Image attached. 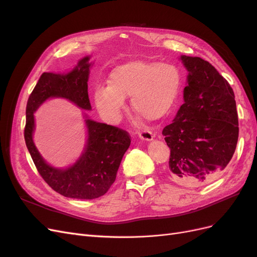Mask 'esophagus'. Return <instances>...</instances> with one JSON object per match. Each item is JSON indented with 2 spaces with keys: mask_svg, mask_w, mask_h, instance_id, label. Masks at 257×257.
Here are the masks:
<instances>
[{
  "mask_svg": "<svg viewBox=\"0 0 257 257\" xmlns=\"http://www.w3.org/2000/svg\"><path fill=\"white\" fill-rule=\"evenodd\" d=\"M138 136H139V138L143 139V141H147V142L152 141L153 137H154L153 133H152L151 131H149V130H144L142 132H139Z\"/></svg>",
  "mask_w": 257,
  "mask_h": 257,
  "instance_id": "1",
  "label": "esophagus"
}]
</instances>
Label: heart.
<instances>
[{
    "label": "heart",
    "instance_id": "1",
    "mask_svg": "<svg viewBox=\"0 0 257 257\" xmlns=\"http://www.w3.org/2000/svg\"><path fill=\"white\" fill-rule=\"evenodd\" d=\"M179 69L157 61L133 60L115 66L107 87H98L94 102L100 115L118 123L124 109V98L131 96L133 110L154 121L163 118L174 106L180 92Z\"/></svg>",
    "mask_w": 257,
    "mask_h": 257
}]
</instances>
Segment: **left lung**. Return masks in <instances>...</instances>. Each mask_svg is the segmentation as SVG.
<instances>
[{
    "label": "left lung",
    "mask_w": 257,
    "mask_h": 257,
    "mask_svg": "<svg viewBox=\"0 0 257 257\" xmlns=\"http://www.w3.org/2000/svg\"><path fill=\"white\" fill-rule=\"evenodd\" d=\"M189 72L184 104L162 134L170 149L168 175L177 183L213 180L235 153L239 126L235 94L209 62L181 56Z\"/></svg>",
    "instance_id": "8db88e82"
}]
</instances>
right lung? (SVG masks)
I'll use <instances>...</instances> for the list:
<instances>
[{
	"instance_id": "obj_1",
	"label": "right lung",
	"mask_w": 257,
	"mask_h": 257,
	"mask_svg": "<svg viewBox=\"0 0 257 257\" xmlns=\"http://www.w3.org/2000/svg\"><path fill=\"white\" fill-rule=\"evenodd\" d=\"M89 57L78 62L68 74L43 73L27 104L25 141L38 173L52 190L65 197L94 199L103 196L115 180L124 153L131 145L126 131L105 123L85 120L88 143L75 164L66 169L54 168L44 161L33 143L34 111L49 97H63L82 109H91L88 94Z\"/></svg>"
}]
</instances>
